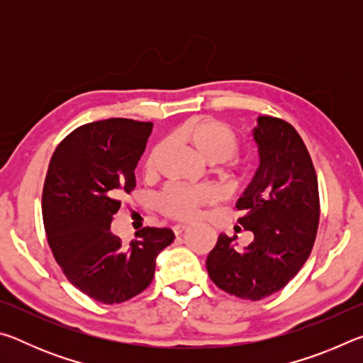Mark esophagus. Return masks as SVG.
I'll use <instances>...</instances> for the list:
<instances>
[{"mask_svg":"<svg viewBox=\"0 0 363 363\" xmlns=\"http://www.w3.org/2000/svg\"><path fill=\"white\" fill-rule=\"evenodd\" d=\"M187 227H189V225H186V224H176V225L173 227L174 235H176V237H177V235H181V233H182L184 230H187Z\"/></svg>","mask_w":363,"mask_h":363,"instance_id":"34e87169","label":"esophagus"}]
</instances>
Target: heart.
Listing matches in <instances>:
<instances>
[{"label": "heart", "mask_w": 363, "mask_h": 363, "mask_svg": "<svg viewBox=\"0 0 363 363\" xmlns=\"http://www.w3.org/2000/svg\"><path fill=\"white\" fill-rule=\"evenodd\" d=\"M169 143L189 147L196 157L208 163H224L235 157L240 150V139L224 121L210 118V116H196L169 131ZM163 145L157 144L147 153L143 163V174L147 179L155 176L158 160L162 157ZM219 174L227 186L240 189L250 181V171L243 164L230 163L219 169ZM214 201V192L206 186L186 187L169 184L162 190L157 199L158 210L171 219H194L201 206Z\"/></svg>", "instance_id": "1"}]
</instances>
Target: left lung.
<instances>
[{"label":"left lung","instance_id":"8db88e82","mask_svg":"<svg viewBox=\"0 0 363 363\" xmlns=\"http://www.w3.org/2000/svg\"><path fill=\"white\" fill-rule=\"evenodd\" d=\"M255 139L261 164L237 203L243 211L238 223L255 233V240L237 250L223 233L208 256L206 269L223 291L259 301L281 290L309 257L320 199L314 163L290 123L259 116Z\"/></svg>","mask_w":363,"mask_h":363}]
</instances>
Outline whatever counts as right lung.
I'll use <instances>...</instances> for the list:
<instances>
[{"instance_id": "add662e5", "label": "right lung", "mask_w": 363, "mask_h": 363, "mask_svg": "<svg viewBox=\"0 0 363 363\" xmlns=\"http://www.w3.org/2000/svg\"><path fill=\"white\" fill-rule=\"evenodd\" d=\"M152 123L108 118L86 123L54 150L41 210L49 248L67 280L91 299L120 304L152 284L160 251L173 243L171 229L144 227L123 247L110 232L121 195L136 186L134 168Z\"/></svg>"}]
</instances>
